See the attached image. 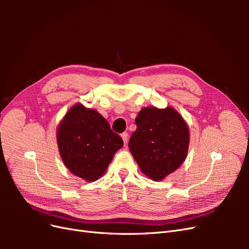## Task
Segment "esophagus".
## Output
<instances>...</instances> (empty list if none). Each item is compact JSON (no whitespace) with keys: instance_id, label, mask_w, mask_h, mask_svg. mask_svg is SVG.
Masks as SVG:
<instances>
[{"instance_id":"34e87169","label":"esophagus","mask_w":249,"mask_h":249,"mask_svg":"<svg viewBox=\"0 0 249 249\" xmlns=\"http://www.w3.org/2000/svg\"><path fill=\"white\" fill-rule=\"evenodd\" d=\"M127 136H129V135H127V133H126V132H124V133L122 134V138H123V140H124V145H126V142H127Z\"/></svg>"}]
</instances>
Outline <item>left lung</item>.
I'll use <instances>...</instances> for the list:
<instances>
[{"instance_id": "obj_1", "label": "left lung", "mask_w": 249, "mask_h": 249, "mask_svg": "<svg viewBox=\"0 0 249 249\" xmlns=\"http://www.w3.org/2000/svg\"><path fill=\"white\" fill-rule=\"evenodd\" d=\"M135 123L137 130L130 138V152L144 176L162 180L184 163L190 142L189 127L170 106L143 108Z\"/></svg>"}]
</instances>
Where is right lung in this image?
<instances>
[{"label":"right lung","mask_w":249,"mask_h":249,"mask_svg":"<svg viewBox=\"0 0 249 249\" xmlns=\"http://www.w3.org/2000/svg\"><path fill=\"white\" fill-rule=\"evenodd\" d=\"M61 159L71 173L94 182L106 172L118 149L124 145L99 112L76 104L67 111L57 127Z\"/></svg>","instance_id":"right-lung-1"}]
</instances>
